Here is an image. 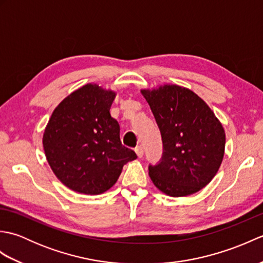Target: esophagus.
<instances>
[{
    "label": "esophagus",
    "instance_id": "obj_1",
    "mask_svg": "<svg viewBox=\"0 0 263 263\" xmlns=\"http://www.w3.org/2000/svg\"><path fill=\"white\" fill-rule=\"evenodd\" d=\"M135 152H136V154H137V156L139 158H142V156H143V148L141 147V146H138L136 149H135Z\"/></svg>",
    "mask_w": 263,
    "mask_h": 263
}]
</instances>
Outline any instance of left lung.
Listing matches in <instances>:
<instances>
[{
	"instance_id": "left-lung-1",
	"label": "left lung",
	"mask_w": 263,
	"mask_h": 263,
	"mask_svg": "<svg viewBox=\"0 0 263 263\" xmlns=\"http://www.w3.org/2000/svg\"><path fill=\"white\" fill-rule=\"evenodd\" d=\"M159 127L164 154L149 166V176L170 197L199 192L217 174L225 154L220 121L204 100L189 88L171 85L141 89Z\"/></svg>"
}]
</instances>
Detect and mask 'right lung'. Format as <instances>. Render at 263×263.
<instances>
[{"instance_id": "obj_1", "label": "right lung", "mask_w": 263, "mask_h": 263, "mask_svg": "<svg viewBox=\"0 0 263 263\" xmlns=\"http://www.w3.org/2000/svg\"><path fill=\"white\" fill-rule=\"evenodd\" d=\"M116 92L97 83L77 89L53 110L43 135L48 165L66 187L102 194L114 185L123 166L137 158L122 146L120 125L109 109Z\"/></svg>"}]
</instances>
